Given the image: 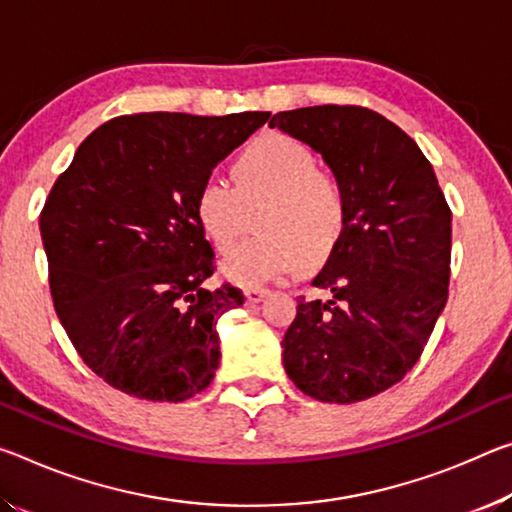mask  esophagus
<instances>
[{"mask_svg": "<svg viewBox=\"0 0 512 512\" xmlns=\"http://www.w3.org/2000/svg\"><path fill=\"white\" fill-rule=\"evenodd\" d=\"M243 296H246V303H248V305H255V303H259V300H264L266 296H269V289L250 287V289L243 291Z\"/></svg>", "mask_w": 512, "mask_h": 512, "instance_id": "obj_1", "label": "esophagus"}]
</instances>
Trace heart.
Wrapping results in <instances>:
<instances>
[{"label": "heart", "instance_id": "obj_1", "mask_svg": "<svg viewBox=\"0 0 512 512\" xmlns=\"http://www.w3.org/2000/svg\"><path fill=\"white\" fill-rule=\"evenodd\" d=\"M232 184L205 180L193 196V216L216 253H230L248 227L259 237L225 259L223 271L241 287H257L332 259L348 230L342 180L319 157L285 134L262 136L232 161Z\"/></svg>", "mask_w": 512, "mask_h": 512}]
</instances>
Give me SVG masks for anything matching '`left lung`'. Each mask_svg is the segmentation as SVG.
<instances>
[{
	"instance_id": "left-lung-1",
	"label": "left lung",
	"mask_w": 512,
	"mask_h": 512,
	"mask_svg": "<svg viewBox=\"0 0 512 512\" xmlns=\"http://www.w3.org/2000/svg\"><path fill=\"white\" fill-rule=\"evenodd\" d=\"M321 152L348 196L342 246L298 300L282 358L300 392L358 403L415 367L449 298L451 209L431 161L380 113L358 104L280 111L269 120Z\"/></svg>"
}]
</instances>
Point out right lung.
I'll use <instances>...</instances> for the list:
<instances>
[{
    "instance_id": "add662e5",
    "label": "right lung",
    "mask_w": 512,
    "mask_h": 512,
    "mask_svg": "<svg viewBox=\"0 0 512 512\" xmlns=\"http://www.w3.org/2000/svg\"><path fill=\"white\" fill-rule=\"evenodd\" d=\"M269 111L132 113L79 145L40 212L56 314L95 376L129 396L180 403L212 383L216 323L243 303L216 271L193 196Z\"/></svg>"
}]
</instances>
